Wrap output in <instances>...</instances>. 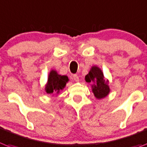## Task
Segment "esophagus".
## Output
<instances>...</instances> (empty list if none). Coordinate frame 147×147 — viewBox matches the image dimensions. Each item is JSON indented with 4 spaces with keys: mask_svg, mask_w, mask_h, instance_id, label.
I'll return each instance as SVG.
<instances>
[{
    "mask_svg": "<svg viewBox=\"0 0 147 147\" xmlns=\"http://www.w3.org/2000/svg\"><path fill=\"white\" fill-rule=\"evenodd\" d=\"M73 78H74V81H76V82H79V80H80V79H79L78 75L74 74V75H73Z\"/></svg>",
    "mask_w": 147,
    "mask_h": 147,
    "instance_id": "esophagus-1",
    "label": "esophagus"
}]
</instances>
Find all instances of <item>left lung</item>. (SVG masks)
<instances>
[{"mask_svg":"<svg viewBox=\"0 0 147 147\" xmlns=\"http://www.w3.org/2000/svg\"><path fill=\"white\" fill-rule=\"evenodd\" d=\"M85 80L91 82L92 92L97 99H102L110 92L108 80H105L102 71L97 66H92L88 74L85 76Z\"/></svg>","mask_w":147,"mask_h":147,"instance_id":"1","label":"left lung"}]
</instances>
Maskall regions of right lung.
<instances>
[{
    "instance_id": "right-lung-1",
    "label": "right lung",
    "mask_w": 147,
    "mask_h": 147,
    "mask_svg": "<svg viewBox=\"0 0 147 147\" xmlns=\"http://www.w3.org/2000/svg\"><path fill=\"white\" fill-rule=\"evenodd\" d=\"M68 81L67 76L59 75L56 71L52 70L48 76L47 85L45 86V92L49 94H59L61 90H63Z\"/></svg>"
}]
</instances>
